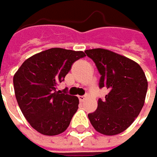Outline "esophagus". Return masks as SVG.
<instances>
[{
  "label": "esophagus",
  "instance_id": "obj_1",
  "mask_svg": "<svg viewBox=\"0 0 157 157\" xmlns=\"http://www.w3.org/2000/svg\"><path fill=\"white\" fill-rule=\"evenodd\" d=\"M78 100L79 101H83L85 100V96H78Z\"/></svg>",
  "mask_w": 157,
  "mask_h": 157
}]
</instances>
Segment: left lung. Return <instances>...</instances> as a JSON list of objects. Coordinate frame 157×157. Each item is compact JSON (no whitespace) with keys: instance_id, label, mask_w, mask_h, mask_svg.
I'll return each mask as SVG.
<instances>
[{"instance_id":"8db88e82","label":"left lung","mask_w":157,"mask_h":157,"mask_svg":"<svg viewBox=\"0 0 157 157\" xmlns=\"http://www.w3.org/2000/svg\"><path fill=\"white\" fill-rule=\"evenodd\" d=\"M101 74L100 88L108 90L105 99H99L97 110L88 117L93 128L104 135L125 131L144 104L147 79L133 60L103 48L86 50Z\"/></svg>"}]
</instances>
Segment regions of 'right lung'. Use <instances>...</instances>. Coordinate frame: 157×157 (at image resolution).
Instances as JSON below:
<instances>
[{
	"label": "right lung",
	"mask_w": 157,
	"mask_h": 157,
	"mask_svg": "<svg viewBox=\"0 0 157 157\" xmlns=\"http://www.w3.org/2000/svg\"><path fill=\"white\" fill-rule=\"evenodd\" d=\"M86 55L83 51L50 48L27 58L13 76L18 105L30 125L44 135H57L68 127L78 109V99L61 90L72 64Z\"/></svg>",
	"instance_id": "add662e5"
}]
</instances>
